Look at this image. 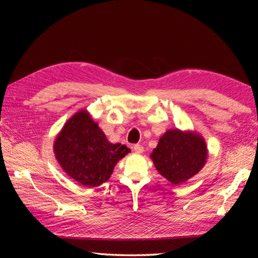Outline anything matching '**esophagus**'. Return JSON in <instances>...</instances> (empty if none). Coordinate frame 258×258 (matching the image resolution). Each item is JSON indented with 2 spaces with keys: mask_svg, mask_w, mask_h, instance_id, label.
I'll list each match as a JSON object with an SVG mask.
<instances>
[{
  "mask_svg": "<svg viewBox=\"0 0 258 258\" xmlns=\"http://www.w3.org/2000/svg\"><path fill=\"white\" fill-rule=\"evenodd\" d=\"M133 150L135 152H138V154H141V152H143V147L141 145H134Z\"/></svg>",
  "mask_w": 258,
  "mask_h": 258,
  "instance_id": "1",
  "label": "esophagus"
}]
</instances>
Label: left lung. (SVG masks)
<instances>
[{
  "instance_id": "obj_1",
  "label": "left lung",
  "mask_w": 258,
  "mask_h": 258,
  "mask_svg": "<svg viewBox=\"0 0 258 258\" xmlns=\"http://www.w3.org/2000/svg\"><path fill=\"white\" fill-rule=\"evenodd\" d=\"M157 171L173 184L185 182L204 167L207 148L200 135L169 130L152 151Z\"/></svg>"
}]
</instances>
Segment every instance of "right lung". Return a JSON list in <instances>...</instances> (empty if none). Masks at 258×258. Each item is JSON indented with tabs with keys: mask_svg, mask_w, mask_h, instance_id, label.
<instances>
[{
	"mask_svg": "<svg viewBox=\"0 0 258 258\" xmlns=\"http://www.w3.org/2000/svg\"><path fill=\"white\" fill-rule=\"evenodd\" d=\"M130 151L124 145L109 142L85 110L77 112L64 124L54 142L56 160L63 171L90 187L106 182L117 161Z\"/></svg>",
	"mask_w": 258,
	"mask_h": 258,
	"instance_id": "obj_1",
	"label": "right lung"
}]
</instances>
